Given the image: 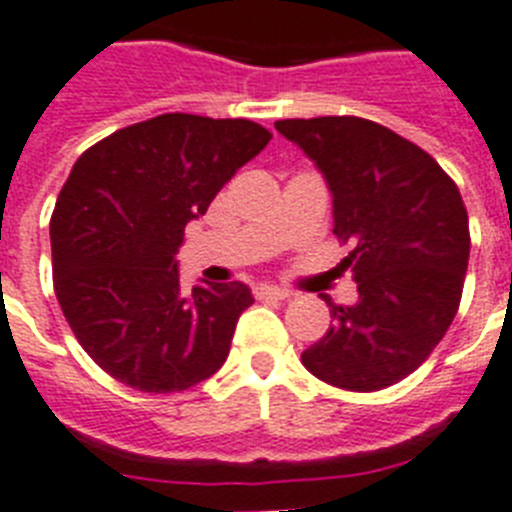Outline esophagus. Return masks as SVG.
I'll return each instance as SVG.
<instances>
[{"label":"esophagus","instance_id":"34e87169","mask_svg":"<svg viewBox=\"0 0 512 512\" xmlns=\"http://www.w3.org/2000/svg\"><path fill=\"white\" fill-rule=\"evenodd\" d=\"M255 294H257V299H276V302H283V299H289L291 291L278 289V286H260Z\"/></svg>","mask_w":512,"mask_h":512}]
</instances>
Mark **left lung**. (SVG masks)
Instances as JSON below:
<instances>
[{
  "label": "left lung",
  "mask_w": 512,
  "mask_h": 512,
  "mask_svg": "<svg viewBox=\"0 0 512 512\" xmlns=\"http://www.w3.org/2000/svg\"><path fill=\"white\" fill-rule=\"evenodd\" d=\"M276 130L315 161L333 195V234L359 302L302 354L328 385L372 393L409 377L448 333L468 268V213L440 163L362 117L281 119Z\"/></svg>",
  "instance_id": "obj_1"
}]
</instances>
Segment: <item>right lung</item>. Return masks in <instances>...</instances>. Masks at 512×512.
Listing matches in <instances>:
<instances>
[{"label": "right lung", "instance_id": "add662e5", "mask_svg": "<svg viewBox=\"0 0 512 512\" xmlns=\"http://www.w3.org/2000/svg\"><path fill=\"white\" fill-rule=\"evenodd\" d=\"M249 119L161 114L77 158L51 216L54 291L72 333L114 380L179 393L216 375L252 299L239 281L184 294V226L270 143Z\"/></svg>", "mask_w": 512, "mask_h": 512}]
</instances>
